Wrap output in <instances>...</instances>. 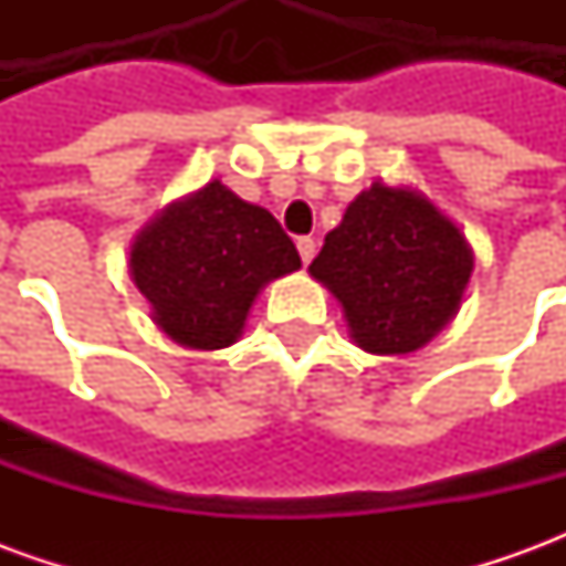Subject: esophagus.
Returning <instances> with one entry per match:
<instances>
[{
	"label": "esophagus",
	"instance_id": "34e87169",
	"mask_svg": "<svg viewBox=\"0 0 566 566\" xmlns=\"http://www.w3.org/2000/svg\"><path fill=\"white\" fill-rule=\"evenodd\" d=\"M296 251H300V258H303V263H312V258H315V251H318V245H315V239L312 235H300L296 239Z\"/></svg>",
	"mask_w": 566,
	"mask_h": 566
}]
</instances>
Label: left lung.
I'll list each match as a JSON object with an SVG mask.
<instances>
[{"instance_id":"8db88e82","label":"left lung","mask_w":566,"mask_h":566,"mask_svg":"<svg viewBox=\"0 0 566 566\" xmlns=\"http://www.w3.org/2000/svg\"><path fill=\"white\" fill-rule=\"evenodd\" d=\"M473 248L418 187L373 181L324 235L308 275L343 306L348 336L369 355L424 348L463 303Z\"/></svg>"}]
</instances>
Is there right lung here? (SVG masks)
<instances>
[{"label":"right lung","instance_id":"1","mask_svg":"<svg viewBox=\"0 0 566 566\" xmlns=\"http://www.w3.org/2000/svg\"><path fill=\"white\" fill-rule=\"evenodd\" d=\"M300 266L270 211L218 178L157 211L129 245V275L150 321L193 352L233 345L260 291Z\"/></svg>","mask_w":566,"mask_h":566}]
</instances>
